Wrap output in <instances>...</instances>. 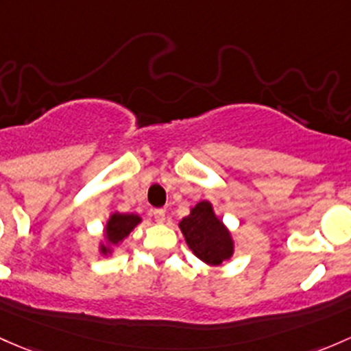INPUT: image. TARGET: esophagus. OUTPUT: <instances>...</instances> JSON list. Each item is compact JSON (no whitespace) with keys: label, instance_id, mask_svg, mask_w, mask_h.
I'll list each match as a JSON object with an SVG mask.
<instances>
[{"label":"esophagus","instance_id":"1","mask_svg":"<svg viewBox=\"0 0 351 351\" xmlns=\"http://www.w3.org/2000/svg\"><path fill=\"white\" fill-rule=\"evenodd\" d=\"M153 217H154V220H156L158 223H163L165 219H166L165 210L163 208H154L153 210Z\"/></svg>","mask_w":351,"mask_h":351}]
</instances>
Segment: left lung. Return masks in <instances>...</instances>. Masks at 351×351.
<instances>
[{"label":"left lung","mask_w":351,"mask_h":351,"mask_svg":"<svg viewBox=\"0 0 351 351\" xmlns=\"http://www.w3.org/2000/svg\"><path fill=\"white\" fill-rule=\"evenodd\" d=\"M185 241L195 256L206 264H220L234 252L230 234L213 213L208 202H200L180 222Z\"/></svg>","instance_id":"left-lung-1"}]
</instances>
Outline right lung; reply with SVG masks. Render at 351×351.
I'll use <instances>...</instances> for the list:
<instances>
[{"mask_svg":"<svg viewBox=\"0 0 351 351\" xmlns=\"http://www.w3.org/2000/svg\"><path fill=\"white\" fill-rule=\"evenodd\" d=\"M139 217L134 213H114L109 219L106 234L110 243H119L124 237H128L129 232L139 223ZM102 254H108V247L102 245Z\"/></svg>","mask_w":351,"mask_h":351,"instance_id":"right-lung-1","label":"right lung"}]
</instances>
